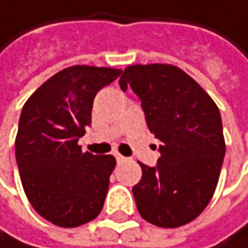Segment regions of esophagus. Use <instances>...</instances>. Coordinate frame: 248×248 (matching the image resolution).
Listing matches in <instances>:
<instances>
[{
    "instance_id": "1",
    "label": "esophagus",
    "mask_w": 248,
    "mask_h": 248,
    "mask_svg": "<svg viewBox=\"0 0 248 248\" xmlns=\"http://www.w3.org/2000/svg\"><path fill=\"white\" fill-rule=\"evenodd\" d=\"M115 157H116V162H118V164H121V162H124L125 160V157L124 156H121V155H115Z\"/></svg>"
}]
</instances>
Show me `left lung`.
I'll return each mask as SVG.
<instances>
[{"instance_id": "obj_1", "label": "left lung", "mask_w": 248, "mask_h": 248, "mask_svg": "<svg viewBox=\"0 0 248 248\" xmlns=\"http://www.w3.org/2000/svg\"><path fill=\"white\" fill-rule=\"evenodd\" d=\"M120 86L138 95L151 133L160 140L155 167L139 164L133 186L140 217L159 227H179L199 217L215 192L226 155L221 115L214 100L172 65H132Z\"/></svg>"}]
</instances>
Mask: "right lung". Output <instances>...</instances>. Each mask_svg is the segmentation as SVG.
Segmentation results:
<instances>
[{"label": "right lung", "instance_id": "1", "mask_svg": "<svg viewBox=\"0 0 248 248\" xmlns=\"http://www.w3.org/2000/svg\"><path fill=\"white\" fill-rule=\"evenodd\" d=\"M120 74L113 68H65L22 108L15 140L21 182L34 211L56 226H81L103 209L116 160L83 153L78 138L91 125L95 95Z\"/></svg>", "mask_w": 248, "mask_h": 248}]
</instances>
